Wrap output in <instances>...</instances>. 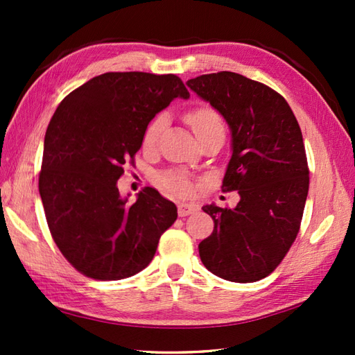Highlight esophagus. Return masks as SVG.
<instances>
[{"mask_svg": "<svg viewBox=\"0 0 355 355\" xmlns=\"http://www.w3.org/2000/svg\"><path fill=\"white\" fill-rule=\"evenodd\" d=\"M200 207L197 205H187V202H182V205L178 206V215L180 216H187L191 214L198 212Z\"/></svg>", "mask_w": 355, "mask_h": 355, "instance_id": "1", "label": "esophagus"}]
</instances>
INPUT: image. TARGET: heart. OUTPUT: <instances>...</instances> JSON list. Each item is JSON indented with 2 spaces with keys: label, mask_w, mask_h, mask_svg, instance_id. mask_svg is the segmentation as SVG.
<instances>
[{
  "label": "heart",
  "mask_w": 355,
  "mask_h": 355,
  "mask_svg": "<svg viewBox=\"0 0 355 355\" xmlns=\"http://www.w3.org/2000/svg\"><path fill=\"white\" fill-rule=\"evenodd\" d=\"M187 123L191 125L195 135L197 137H201L210 131L215 130H221L224 131V122L221 116L218 112L210 108V107H200L192 110L189 114H187ZM166 125V117L164 116H158L154 119L150 125L148 126V130L143 135V146L146 149L154 148L157 143L158 134L162 132V130ZM160 184L164 187L166 191H169L175 195H187L192 192V183L191 180L182 175V173L177 172H166L163 175H160Z\"/></svg>",
  "instance_id": "1"
}]
</instances>
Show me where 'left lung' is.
I'll return each instance as SVG.
<instances>
[{
	"label": "left lung",
	"instance_id": "left-lung-1",
	"mask_svg": "<svg viewBox=\"0 0 355 355\" xmlns=\"http://www.w3.org/2000/svg\"><path fill=\"white\" fill-rule=\"evenodd\" d=\"M186 85L230 128L221 189L239 193L235 209L202 207L215 227L200 243V258L225 281L256 282L281 263L299 233L310 186L302 132L281 94L243 74H202Z\"/></svg>",
	"mask_w": 355,
	"mask_h": 355
}]
</instances>
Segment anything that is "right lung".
Instances as JSON below:
<instances>
[{
	"instance_id": "obj_1",
	"label": "right lung",
	"mask_w": 355,
	"mask_h": 355,
	"mask_svg": "<svg viewBox=\"0 0 355 355\" xmlns=\"http://www.w3.org/2000/svg\"><path fill=\"white\" fill-rule=\"evenodd\" d=\"M189 96L175 74L126 71L89 79L59 103L44 139L40 193L53 239L82 275L119 281L153 261L177 206L153 187L130 205L117 180L157 112Z\"/></svg>"
}]
</instances>
